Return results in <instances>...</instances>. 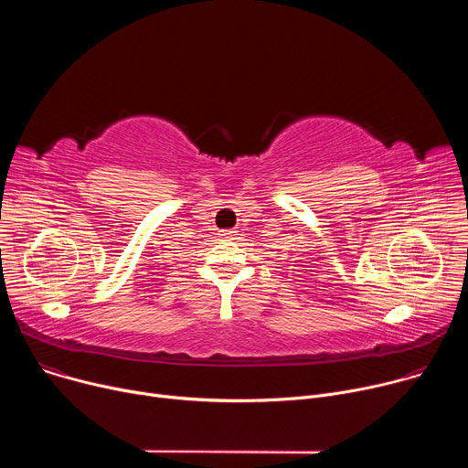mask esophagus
Returning <instances> with one entry per match:
<instances>
[{
	"mask_svg": "<svg viewBox=\"0 0 468 468\" xmlns=\"http://www.w3.org/2000/svg\"><path fill=\"white\" fill-rule=\"evenodd\" d=\"M218 235H220L224 240H235L237 231H235V229H220Z\"/></svg>",
	"mask_w": 468,
	"mask_h": 468,
	"instance_id": "1",
	"label": "esophagus"
}]
</instances>
